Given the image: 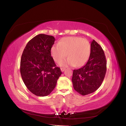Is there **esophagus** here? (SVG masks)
Instances as JSON below:
<instances>
[{"label":"esophagus","instance_id":"34e87169","mask_svg":"<svg viewBox=\"0 0 126 126\" xmlns=\"http://www.w3.org/2000/svg\"><path fill=\"white\" fill-rule=\"evenodd\" d=\"M65 68H64V67L61 68V70L62 72H64L65 71Z\"/></svg>","mask_w":126,"mask_h":126}]
</instances>
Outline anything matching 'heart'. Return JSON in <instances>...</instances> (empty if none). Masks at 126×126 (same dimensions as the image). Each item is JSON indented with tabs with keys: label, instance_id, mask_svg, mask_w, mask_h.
<instances>
[{
	"label": "heart",
	"instance_id": "1",
	"mask_svg": "<svg viewBox=\"0 0 126 126\" xmlns=\"http://www.w3.org/2000/svg\"><path fill=\"white\" fill-rule=\"evenodd\" d=\"M91 52L90 42L86 39L76 36L62 38L58 44L52 46L51 50V55L56 62L65 58L67 53L68 58L60 63L61 66H83L90 58Z\"/></svg>",
	"mask_w": 126,
	"mask_h": 126
}]
</instances>
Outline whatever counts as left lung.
Returning a JSON list of instances; mask_svg holds the SVG:
<instances>
[{
	"label": "left lung",
	"mask_w": 126,
	"mask_h": 126,
	"mask_svg": "<svg viewBox=\"0 0 126 126\" xmlns=\"http://www.w3.org/2000/svg\"><path fill=\"white\" fill-rule=\"evenodd\" d=\"M91 47L88 61L82 67L73 70L72 79L74 90L83 96L94 92L100 86L106 72V59L102 47L94 40Z\"/></svg>",
	"instance_id": "left-lung-1"
}]
</instances>
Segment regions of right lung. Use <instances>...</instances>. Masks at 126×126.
Listing matches in <instances>:
<instances>
[{
  "label": "right lung",
  "mask_w": 126,
  "mask_h": 126,
  "mask_svg": "<svg viewBox=\"0 0 126 126\" xmlns=\"http://www.w3.org/2000/svg\"><path fill=\"white\" fill-rule=\"evenodd\" d=\"M54 36L40 34L28 42L20 61V73L27 88L38 96L49 95L62 72L51 56Z\"/></svg>",
  "instance_id": "add662e5"
}]
</instances>
